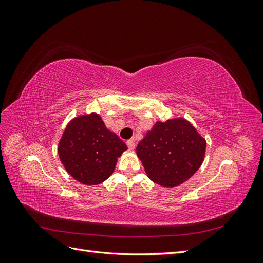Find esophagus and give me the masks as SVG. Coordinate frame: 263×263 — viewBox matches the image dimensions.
Returning a JSON list of instances; mask_svg holds the SVG:
<instances>
[{
  "instance_id": "34e87169",
  "label": "esophagus",
  "mask_w": 263,
  "mask_h": 263,
  "mask_svg": "<svg viewBox=\"0 0 263 263\" xmlns=\"http://www.w3.org/2000/svg\"><path fill=\"white\" fill-rule=\"evenodd\" d=\"M127 146H128L129 149H135V147H136V142H135V139H129L127 140Z\"/></svg>"
}]
</instances>
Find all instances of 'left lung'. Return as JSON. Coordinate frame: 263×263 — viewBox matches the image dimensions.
Returning <instances> with one entry per match:
<instances>
[{
	"instance_id": "left-lung-1",
	"label": "left lung",
	"mask_w": 263,
	"mask_h": 263,
	"mask_svg": "<svg viewBox=\"0 0 263 263\" xmlns=\"http://www.w3.org/2000/svg\"><path fill=\"white\" fill-rule=\"evenodd\" d=\"M206 142L183 118L157 122L137 148V155L151 181L174 187L189 180L200 168Z\"/></svg>"
}]
</instances>
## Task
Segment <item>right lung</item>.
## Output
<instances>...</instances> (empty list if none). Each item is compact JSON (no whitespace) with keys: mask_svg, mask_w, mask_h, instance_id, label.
I'll return each instance as SVG.
<instances>
[{"mask_svg":"<svg viewBox=\"0 0 263 263\" xmlns=\"http://www.w3.org/2000/svg\"><path fill=\"white\" fill-rule=\"evenodd\" d=\"M126 149L125 142L106 128L102 118L91 114L69 123L58 154L71 177L83 184L95 185L113 173L117 157Z\"/></svg>","mask_w":263,"mask_h":263,"instance_id":"right-lung-1","label":"right lung"}]
</instances>
